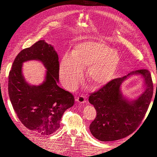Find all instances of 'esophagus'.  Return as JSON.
I'll return each mask as SVG.
<instances>
[{"label":"esophagus","instance_id":"34e87169","mask_svg":"<svg viewBox=\"0 0 157 157\" xmlns=\"http://www.w3.org/2000/svg\"><path fill=\"white\" fill-rule=\"evenodd\" d=\"M76 101H77L78 103H86V99L84 98V96H80L77 98L76 99Z\"/></svg>","mask_w":157,"mask_h":157}]
</instances>
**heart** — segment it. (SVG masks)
<instances>
[{"label": "heart", "instance_id": "b5f03b06", "mask_svg": "<svg viewBox=\"0 0 157 157\" xmlns=\"http://www.w3.org/2000/svg\"><path fill=\"white\" fill-rule=\"evenodd\" d=\"M118 52L99 40H86L75 47L73 54H65L61 61L59 75L65 86L77 87L88 67V77L94 86H100L113 78L120 64Z\"/></svg>", "mask_w": 157, "mask_h": 157}]
</instances>
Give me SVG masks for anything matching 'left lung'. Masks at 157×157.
Segmentation results:
<instances>
[{
    "instance_id": "1",
    "label": "left lung",
    "mask_w": 157,
    "mask_h": 157,
    "mask_svg": "<svg viewBox=\"0 0 157 157\" xmlns=\"http://www.w3.org/2000/svg\"><path fill=\"white\" fill-rule=\"evenodd\" d=\"M134 74L143 77L146 88L138 98L129 101L122 95L120 86L128 77ZM153 94V81L147 69L133 71L109 82L89 96V102L97 112L96 118L90 125L91 134L101 141L118 140L129 136L137 129L145 117Z\"/></svg>"
}]
</instances>
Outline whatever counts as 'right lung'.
Segmentation results:
<instances>
[{
	"mask_svg": "<svg viewBox=\"0 0 157 157\" xmlns=\"http://www.w3.org/2000/svg\"><path fill=\"white\" fill-rule=\"evenodd\" d=\"M31 60L41 61L47 69L45 80L38 86L28 83L22 73V63ZM59 69L58 54L43 40L17 54L8 76L9 97L18 118L42 136L58 130L63 114L74 105L73 94L58 85Z\"/></svg>",
	"mask_w": 157,
	"mask_h": 157,
	"instance_id": "add662e5",
	"label": "right lung"
}]
</instances>
